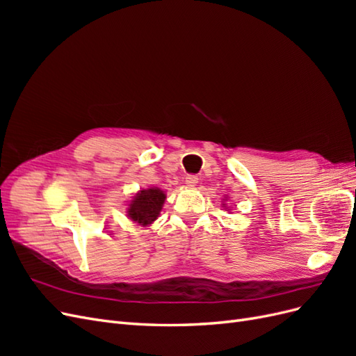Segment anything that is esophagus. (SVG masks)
<instances>
[{
	"instance_id": "34e87169",
	"label": "esophagus",
	"mask_w": 356,
	"mask_h": 356,
	"mask_svg": "<svg viewBox=\"0 0 356 356\" xmlns=\"http://www.w3.org/2000/svg\"><path fill=\"white\" fill-rule=\"evenodd\" d=\"M199 182V178L196 177V175H187L186 177V184L188 186V187H195L196 184Z\"/></svg>"
}]
</instances>
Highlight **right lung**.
Masks as SVG:
<instances>
[{
  "label": "right lung",
  "mask_w": 356,
  "mask_h": 356,
  "mask_svg": "<svg viewBox=\"0 0 356 356\" xmlns=\"http://www.w3.org/2000/svg\"><path fill=\"white\" fill-rule=\"evenodd\" d=\"M165 199V193L159 188L141 190V193H138L129 204V217L141 225L152 224L159 217Z\"/></svg>",
  "instance_id": "right-lung-1"
}]
</instances>
